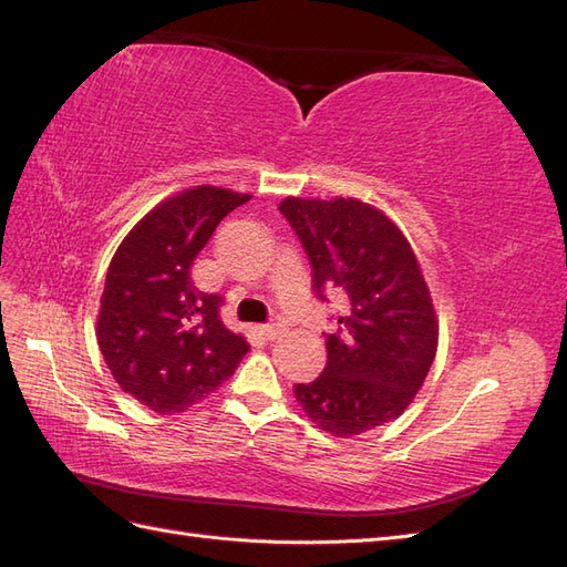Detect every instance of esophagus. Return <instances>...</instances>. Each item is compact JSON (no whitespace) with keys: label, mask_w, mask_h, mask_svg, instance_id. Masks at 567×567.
<instances>
[{"label":"esophagus","mask_w":567,"mask_h":567,"mask_svg":"<svg viewBox=\"0 0 567 567\" xmlns=\"http://www.w3.org/2000/svg\"><path fill=\"white\" fill-rule=\"evenodd\" d=\"M260 333L267 338V340H277L286 333V326L284 323H265L260 326Z\"/></svg>","instance_id":"34e87169"}]
</instances>
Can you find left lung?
Wrapping results in <instances>:
<instances>
[{
  "label": "left lung",
  "instance_id": "left-lung-1",
  "mask_svg": "<svg viewBox=\"0 0 567 567\" xmlns=\"http://www.w3.org/2000/svg\"><path fill=\"white\" fill-rule=\"evenodd\" d=\"M315 269V290L342 293L348 312L326 333V367L293 385L302 411L333 437H354L402 416L437 352V317L402 229L357 198L279 205Z\"/></svg>",
  "mask_w": 567,
  "mask_h": 567
}]
</instances>
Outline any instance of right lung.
<instances>
[{"label":"right lung","instance_id":"add662e5","mask_svg":"<svg viewBox=\"0 0 567 567\" xmlns=\"http://www.w3.org/2000/svg\"><path fill=\"white\" fill-rule=\"evenodd\" d=\"M246 200L210 184L184 188L136 221L109 265L99 350L115 383L161 416L203 402L250 350L221 323V298L192 281L198 252Z\"/></svg>","mask_w":567,"mask_h":567}]
</instances>
